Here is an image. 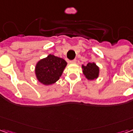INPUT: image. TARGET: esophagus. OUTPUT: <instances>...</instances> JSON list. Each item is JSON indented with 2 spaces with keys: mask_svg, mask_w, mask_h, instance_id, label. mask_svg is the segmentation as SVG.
<instances>
[{
  "mask_svg": "<svg viewBox=\"0 0 133 133\" xmlns=\"http://www.w3.org/2000/svg\"><path fill=\"white\" fill-rule=\"evenodd\" d=\"M69 63H76V60L74 59V60H72V61H70Z\"/></svg>",
  "mask_w": 133,
  "mask_h": 133,
  "instance_id": "obj_1",
  "label": "esophagus"
}]
</instances>
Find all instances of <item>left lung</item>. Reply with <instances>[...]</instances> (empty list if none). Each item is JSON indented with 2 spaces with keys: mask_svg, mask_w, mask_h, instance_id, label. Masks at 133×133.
Returning <instances> with one entry per match:
<instances>
[{
  "mask_svg": "<svg viewBox=\"0 0 133 133\" xmlns=\"http://www.w3.org/2000/svg\"><path fill=\"white\" fill-rule=\"evenodd\" d=\"M83 72L88 80H94L98 77L99 68L94 63H88L86 65H83Z\"/></svg>",
  "mask_w": 133,
  "mask_h": 133,
  "instance_id": "left-lung-1",
  "label": "left lung"
}]
</instances>
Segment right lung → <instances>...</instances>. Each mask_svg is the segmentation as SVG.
I'll return each instance as SVG.
<instances>
[{
    "label": "right lung",
    "mask_w": 133,
    "mask_h": 133,
    "mask_svg": "<svg viewBox=\"0 0 133 133\" xmlns=\"http://www.w3.org/2000/svg\"><path fill=\"white\" fill-rule=\"evenodd\" d=\"M66 65V61L63 58L49 55L36 65L35 74L37 78L44 85L54 83L60 78Z\"/></svg>",
    "instance_id": "obj_1"
}]
</instances>
